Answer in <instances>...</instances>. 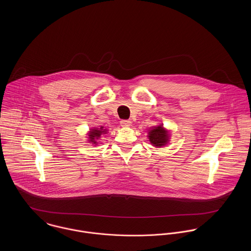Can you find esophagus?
<instances>
[{
    "instance_id": "34e87169",
    "label": "esophagus",
    "mask_w": 251,
    "mask_h": 251,
    "mask_svg": "<svg viewBox=\"0 0 251 251\" xmlns=\"http://www.w3.org/2000/svg\"><path fill=\"white\" fill-rule=\"evenodd\" d=\"M130 125H131V122L129 120H122L121 121V126H122L126 127V126H130Z\"/></svg>"
}]
</instances>
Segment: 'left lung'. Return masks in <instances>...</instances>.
<instances>
[{
  "mask_svg": "<svg viewBox=\"0 0 251 251\" xmlns=\"http://www.w3.org/2000/svg\"><path fill=\"white\" fill-rule=\"evenodd\" d=\"M150 142L157 148L164 147L169 141V132L167 129H165L161 125L158 126H154L148 132Z\"/></svg>",
  "mask_w": 251,
  "mask_h": 251,
  "instance_id": "obj_1",
  "label": "left lung"
}]
</instances>
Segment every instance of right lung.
Instances as JSON below:
<instances>
[{
	"label": "right lung",
	"instance_id": "obj_1",
	"mask_svg": "<svg viewBox=\"0 0 251 251\" xmlns=\"http://www.w3.org/2000/svg\"><path fill=\"white\" fill-rule=\"evenodd\" d=\"M106 131H107V129H104L103 126H100V128H98V127L91 128L90 132L88 133V136H89V140L88 141L90 143L98 145L99 144L98 140L100 138V136L102 134H106Z\"/></svg>",
	"mask_w": 251,
	"mask_h": 251
}]
</instances>
